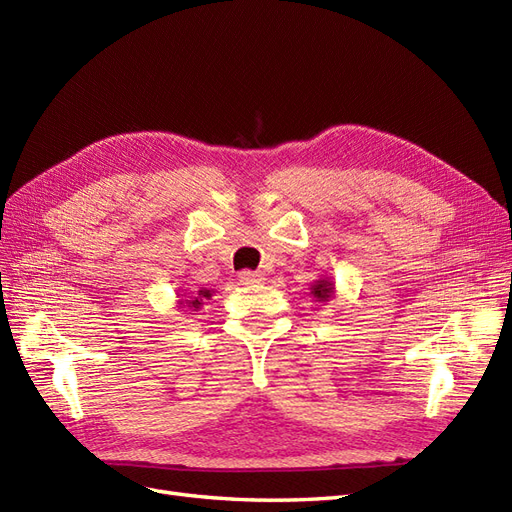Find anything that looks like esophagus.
Returning a JSON list of instances; mask_svg holds the SVG:
<instances>
[{
	"label": "esophagus",
	"mask_w": 512,
	"mask_h": 512,
	"mask_svg": "<svg viewBox=\"0 0 512 512\" xmlns=\"http://www.w3.org/2000/svg\"><path fill=\"white\" fill-rule=\"evenodd\" d=\"M239 282H241L243 286L260 284V282H265V273H262V271H241V273H239Z\"/></svg>",
	"instance_id": "esophagus-1"
}]
</instances>
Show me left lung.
I'll use <instances>...</instances> for the list:
<instances>
[{"label": "left lung", "mask_w": 512, "mask_h": 512, "mask_svg": "<svg viewBox=\"0 0 512 512\" xmlns=\"http://www.w3.org/2000/svg\"><path fill=\"white\" fill-rule=\"evenodd\" d=\"M333 282L331 280H318L314 286H312V294L318 299V301H329L333 297Z\"/></svg>", "instance_id": "1"}]
</instances>
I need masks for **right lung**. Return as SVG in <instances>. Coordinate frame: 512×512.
I'll return each instance as SVG.
<instances>
[{
	"instance_id": "1",
	"label": "right lung",
	"mask_w": 512,
	"mask_h": 512,
	"mask_svg": "<svg viewBox=\"0 0 512 512\" xmlns=\"http://www.w3.org/2000/svg\"><path fill=\"white\" fill-rule=\"evenodd\" d=\"M203 297H211L209 290H198V297H192V299H185V301H179V307H183V303L188 307H194V309H200V305H203Z\"/></svg>"
}]
</instances>
